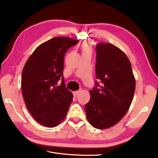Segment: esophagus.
Returning a JSON list of instances; mask_svg holds the SVG:
<instances>
[{
	"instance_id": "34e87169",
	"label": "esophagus",
	"mask_w": 158,
	"mask_h": 158,
	"mask_svg": "<svg viewBox=\"0 0 158 158\" xmlns=\"http://www.w3.org/2000/svg\"><path fill=\"white\" fill-rule=\"evenodd\" d=\"M79 93H80L79 91H74V92H73V96H74V97H76V96L79 94Z\"/></svg>"
}]
</instances>
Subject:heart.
I'll use <instances>...</instances> for the list:
<instances>
[{"instance_id":"heart-1","label":"heart","mask_w":158,"mask_h":158,"mask_svg":"<svg viewBox=\"0 0 158 158\" xmlns=\"http://www.w3.org/2000/svg\"><path fill=\"white\" fill-rule=\"evenodd\" d=\"M82 54L84 53H91L92 48L90 44L88 43H84L81 47Z\"/></svg>"}]
</instances>
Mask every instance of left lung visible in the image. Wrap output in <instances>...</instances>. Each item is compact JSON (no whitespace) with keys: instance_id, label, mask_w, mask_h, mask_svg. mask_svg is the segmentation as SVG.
I'll list each match as a JSON object with an SVG mask.
<instances>
[{"instance_id":"left-lung-1","label":"left lung","mask_w":158,"mask_h":158,"mask_svg":"<svg viewBox=\"0 0 158 158\" xmlns=\"http://www.w3.org/2000/svg\"><path fill=\"white\" fill-rule=\"evenodd\" d=\"M95 86L85 104L88 121L97 129H107L119 122L130 108L136 80L130 60L114 45L100 42L96 46Z\"/></svg>"}]
</instances>
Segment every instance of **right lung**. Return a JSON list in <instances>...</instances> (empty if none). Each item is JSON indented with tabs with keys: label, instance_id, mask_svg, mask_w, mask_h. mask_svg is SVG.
<instances>
[{
	"label": "right lung",
	"instance_id": "add662e5",
	"mask_svg": "<svg viewBox=\"0 0 158 158\" xmlns=\"http://www.w3.org/2000/svg\"><path fill=\"white\" fill-rule=\"evenodd\" d=\"M78 41L57 37L41 44L28 58L22 70L21 87L28 111L39 123L48 127L59 125L64 118L73 95L65 87L64 56ZM61 79V85L57 86Z\"/></svg>",
	"mask_w": 158,
	"mask_h": 158
}]
</instances>
